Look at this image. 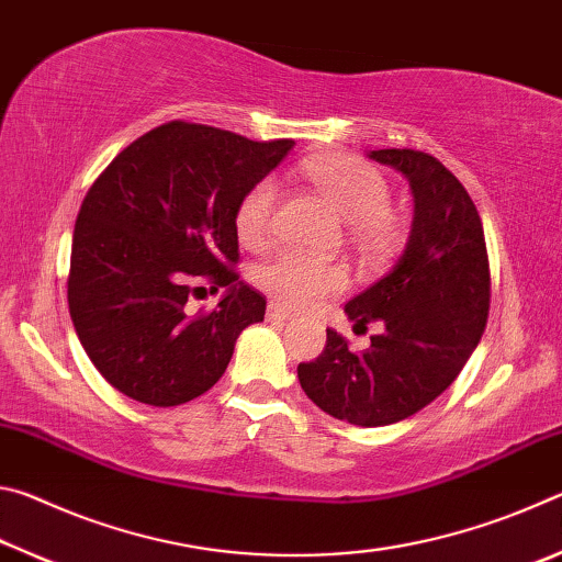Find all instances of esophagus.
Segmentation results:
<instances>
[{
    "label": "esophagus",
    "instance_id": "esophagus-1",
    "mask_svg": "<svg viewBox=\"0 0 562 562\" xmlns=\"http://www.w3.org/2000/svg\"><path fill=\"white\" fill-rule=\"evenodd\" d=\"M268 317H270V319L288 322V319H292L294 315H292V312H290L288 307H282V304H278V302H270V304H268Z\"/></svg>",
    "mask_w": 562,
    "mask_h": 562
}]
</instances>
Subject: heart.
Instances as JSON below:
<instances>
[{
	"label": "heart",
	"mask_w": 562,
	"mask_h": 562,
	"mask_svg": "<svg viewBox=\"0 0 562 562\" xmlns=\"http://www.w3.org/2000/svg\"><path fill=\"white\" fill-rule=\"evenodd\" d=\"M304 173L349 225L351 237L367 250H384L396 237L389 213L392 193L374 166L349 156H322L304 166ZM278 207V186L262 178L240 198L235 211V231L240 243L260 250L270 243ZM260 288L288 307H315L329 294L345 290L347 272L339 265L310 258L302 252H282L265 262L255 274Z\"/></svg>",
	"instance_id": "obj_1"
}]
</instances>
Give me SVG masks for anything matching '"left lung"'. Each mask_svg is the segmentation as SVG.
I'll use <instances>...</instances> for the list:
<instances>
[{
  "label": "left lung",
  "instance_id": "obj_1",
  "mask_svg": "<svg viewBox=\"0 0 562 562\" xmlns=\"http://www.w3.org/2000/svg\"><path fill=\"white\" fill-rule=\"evenodd\" d=\"M408 180L414 221L404 252L345 304L355 327L384 325L367 351L327 329L325 351L297 367L322 412L355 426H389L422 412L453 384L488 319L491 272L479 211L449 168L412 148L369 150Z\"/></svg>",
  "mask_w": 562,
  "mask_h": 562
}]
</instances>
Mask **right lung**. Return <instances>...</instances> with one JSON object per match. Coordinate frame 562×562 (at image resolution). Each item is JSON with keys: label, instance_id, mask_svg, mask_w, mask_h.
<instances>
[{"label": "right lung", "instance_id": "add662e5", "mask_svg": "<svg viewBox=\"0 0 562 562\" xmlns=\"http://www.w3.org/2000/svg\"><path fill=\"white\" fill-rule=\"evenodd\" d=\"M292 146L170 121L123 148L89 188L74 227L69 312L121 394L148 406L205 394L240 331L265 319L268 302L231 270L240 258L235 211ZM198 273L226 288L207 316L187 307Z\"/></svg>", "mask_w": 562, "mask_h": 562}]
</instances>
